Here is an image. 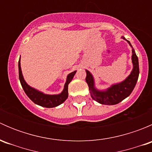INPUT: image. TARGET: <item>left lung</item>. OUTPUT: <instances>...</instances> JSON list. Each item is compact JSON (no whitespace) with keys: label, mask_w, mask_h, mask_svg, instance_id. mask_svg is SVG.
Returning a JSON list of instances; mask_svg holds the SVG:
<instances>
[{"label":"left lung","mask_w":152,"mask_h":152,"mask_svg":"<svg viewBox=\"0 0 152 152\" xmlns=\"http://www.w3.org/2000/svg\"><path fill=\"white\" fill-rule=\"evenodd\" d=\"M125 39L132 48V70L130 74L122 82L113 84L105 90H99L95 85V79L93 74L89 70H86V82L89 87L90 96L93 100L99 104L105 105H115L122 102L132 93L135 87L139 76L138 58L136 55L134 48L132 46L129 41L126 40L124 37H121Z\"/></svg>","instance_id":"1"}]
</instances>
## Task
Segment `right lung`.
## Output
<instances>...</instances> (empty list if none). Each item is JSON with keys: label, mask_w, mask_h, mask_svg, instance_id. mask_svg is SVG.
<instances>
[{"label": "right lung", "mask_w": 152, "mask_h": 152, "mask_svg": "<svg viewBox=\"0 0 152 152\" xmlns=\"http://www.w3.org/2000/svg\"><path fill=\"white\" fill-rule=\"evenodd\" d=\"M18 69H19V79L22 85L23 89L25 91L26 94L32 102L36 104L41 106V107H46V108H52L60 105L61 104L65 102V100L68 97V85L73 79V76L76 74V70L69 73L67 76L66 82H65L64 88L62 91L59 94H45L43 92L39 91L34 87H31L26 83L24 79L22 73L20 66V57L19 62H18Z\"/></svg>", "instance_id": "1"}]
</instances>
